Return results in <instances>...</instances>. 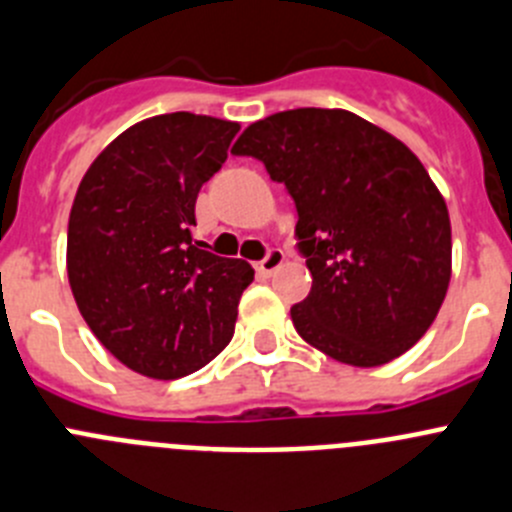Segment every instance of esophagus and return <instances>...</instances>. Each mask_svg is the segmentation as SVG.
I'll list each match as a JSON object with an SVG mask.
<instances>
[{"label":"esophagus","mask_w":512,"mask_h":512,"mask_svg":"<svg viewBox=\"0 0 512 512\" xmlns=\"http://www.w3.org/2000/svg\"><path fill=\"white\" fill-rule=\"evenodd\" d=\"M285 262V255H283V250H278V247H272V250H267V255L262 257L260 262H257V272H260V275H272V272L278 270L280 265H283Z\"/></svg>","instance_id":"1"}]
</instances>
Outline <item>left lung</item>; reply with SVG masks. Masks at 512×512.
<instances>
[{
  "instance_id": "1",
  "label": "left lung",
  "mask_w": 512,
  "mask_h": 512,
  "mask_svg": "<svg viewBox=\"0 0 512 512\" xmlns=\"http://www.w3.org/2000/svg\"><path fill=\"white\" fill-rule=\"evenodd\" d=\"M232 154L262 161L298 212L295 247L313 278L290 308L300 338L361 369L409 351L437 318L452 265L450 214L422 161L338 108L275 113Z\"/></svg>"
}]
</instances>
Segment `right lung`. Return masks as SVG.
Returning <instances> with one entry per match:
<instances>
[{"mask_svg":"<svg viewBox=\"0 0 512 512\" xmlns=\"http://www.w3.org/2000/svg\"><path fill=\"white\" fill-rule=\"evenodd\" d=\"M240 126L166 113L123 131L90 164L68 222V278L80 315L113 356L179 379L229 343L255 270L202 250L197 197Z\"/></svg>","mask_w":512,"mask_h":512,"instance_id":"obj_1","label":"right lung"}]
</instances>
